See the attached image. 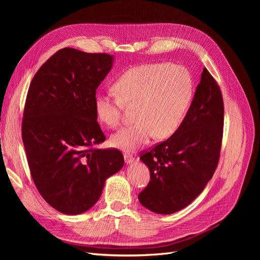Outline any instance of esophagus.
<instances>
[{
	"label": "esophagus",
	"mask_w": 260,
	"mask_h": 260,
	"mask_svg": "<svg viewBox=\"0 0 260 260\" xmlns=\"http://www.w3.org/2000/svg\"><path fill=\"white\" fill-rule=\"evenodd\" d=\"M134 156L131 155V154H124V160L125 162L127 163V165H129V163H132L134 161Z\"/></svg>",
	"instance_id": "34e87169"
}]
</instances>
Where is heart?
<instances>
[{
  "instance_id": "heart-1",
  "label": "heart",
  "mask_w": 260,
  "mask_h": 260,
  "mask_svg": "<svg viewBox=\"0 0 260 260\" xmlns=\"http://www.w3.org/2000/svg\"><path fill=\"white\" fill-rule=\"evenodd\" d=\"M193 79L185 67L148 63L129 68L115 82L117 95L94 97L97 118L108 127H117L123 107H133L135 123L111 137L113 146L133 152L153 136L165 139L179 128L193 97Z\"/></svg>"
}]
</instances>
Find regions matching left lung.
I'll list each match as a JSON object with an SVG mask.
<instances>
[{"instance_id": "obj_1", "label": "left lung", "mask_w": 260, "mask_h": 260, "mask_svg": "<svg viewBox=\"0 0 260 260\" xmlns=\"http://www.w3.org/2000/svg\"><path fill=\"white\" fill-rule=\"evenodd\" d=\"M222 93L206 67L181 125L172 137L143 151L151 181L138 195L143 207L173 214L187 207L211 180L220 157Z\"/></svg>"}]
</instances>
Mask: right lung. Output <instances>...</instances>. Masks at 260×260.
<instances>
[{"label": "right lung", "instance_id": "obj_1", "mask_svg": "<svg viewBox=\"0 0 260 260\" xmlns=\"http://www.w3.org/2000/svg\"><path fill=\"white\" fill-rule=\"evenodd\" d=\"M108 53L65 47L36 73L27 92L22 139L40 195L57 211L77 215L97 202L124 158L105 141L94 112L95 90L113 66Z\"/></svg>", "mask_w": 260, "mask_h": 260}]
</instances>
